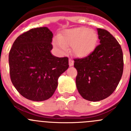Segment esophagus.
I'll return each instance as SVG.
<instances>
[{"instance_id": "1", "label": "esophagus", "mask_w": 131, "mask_h": 131, "mask_svg": "<svg viewBox=\"0 0 131 131\" xmlns=\"http://www.w3.org/2000/svg\"><path fill=\"white\" fill-rule=\"evenodd\" d=\"M74 64V62H73V60H72V59L71 58H69V66H73Z\"/></svg>"}]
</instances>
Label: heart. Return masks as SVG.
<instances>
[{
  "mask_svg": "<svg viewBox=\"0 0 131 131\" xmlns=\"http://www.w3.org/2000/svg\"><path fill=\"white\" fill-rule=\"evenodd\" d=\"M98 35L94 30L85 27L69 29L53 40V45L62 52L67 51L68 47H72V52L78 58L89 56L96 47Z\"/></svg>",
  "mask_w": 131,
  "mask_h": 131,
  "instance_id": "1",
  "label": "heart"
}]
</instances>
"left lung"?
Here are the masks:
<instances>
[{
  "label": "left lung",
  "mask_w": 131,
  "mask_h": 131,
  "mask_svg": "<svg viewBox=\"0 0 131 131\" xmlns=\"http://www.w3.org/2000/svg\"><path fill=\"white\" fill-rule=\"evenodd\" d=\"M100 45L84 58L75 59L76 86L85 100L98 102L112 94L123 71L121 47L110 32L97 28Z\"/></svg>",
  "instance_id": "left-lung-1"
}]
</instances>
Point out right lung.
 Instances as JSON below:
<instances>
[{"label":"right lung","mask_w":131,"mask_h":131,"mask_svg":"<svg viewBox=\"0 0 131 131\" xmlns=\"http://www.w3.org/2000/svg\"><path fill=\"white\" fill-rule=\"evenodd\" d=\"M53 33L48 27L31 29L19 35L9 52L12 83L21 95L33 101L50 98L58 80L69 68L68 58L51 53Z\"/></svg>","instance_id":"add662e5"}]
</instances>
